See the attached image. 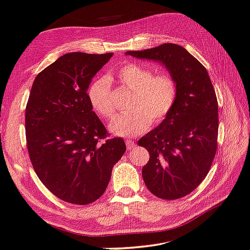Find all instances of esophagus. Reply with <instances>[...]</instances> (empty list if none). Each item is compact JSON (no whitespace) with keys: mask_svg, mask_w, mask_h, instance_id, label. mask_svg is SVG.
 <instances>
[{"mask_svg":"<svg viewBox=\"0 0 250 250\" xmlns=\"http://www.w3.org/2000/svg\"><path fill=\"white\" fill-rule=\"evenodd\" d=\"M125 144H126V148H128V149H132L135 146L134 141L131 140V139H126L125 140Z\"/></svg>","mask_w":250,"mask_h":250,"instance_id":"esophagus-1","label":"esophagus"}]
</instances>
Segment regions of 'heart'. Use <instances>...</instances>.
<instances>
[{
  "label": "heart",
  "mask_w": 250,
  "mask_h": 250,
  "mask_svg": "<svg viewBox=\"0 0 250 250\" xmlns=\"http://www.w3.org/2000/svg\"><path fill=\"white\" fill-rule=\"evenodd\" d=\"M115 78L132 95L129 101L131 111L112 121L109 126L112 133L137 137L144 133L151 124L160 125L174 109L178 84L167 72L154 74L152 67L130 62L118 67ZM87 97L94 111L104 120H111L115 117L116 107L109 78L99 76L93 80L87 88Z\"/></svg>",
  "instance_id": "heart-1"
}]
</instances>
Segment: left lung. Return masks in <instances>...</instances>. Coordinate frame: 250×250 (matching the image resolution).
Wrapping results in <instances>:
<instances>
[{
  "label": "left lung",
  "instance_id": "1",
  "mask_svg": "<svg viewBox=\"0 0 250 250\" xmlns=\"http://www.w3.org/2000/svg\"><path fill=\"white\" fill-rule=\"evenodd\" d=\"M125 54L160 61L178 84L174 109L139 140L149 153L143 180L154 196L176 200L192 192L206 178L217 148L219 105L207 69L176 43Z\"/></svg>",
  "mask_w": 250,
  "mask_h": 250
}]
</instances>
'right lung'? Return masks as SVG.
<instances>
[{
    "label": "right lung",
    "instance_id": "add662e5",
    "mask_svg": "<svg viewBox=\"0 0 250 250\" xmlns=\"http://www.w3.org/2000/svg\"><path fill=\"white\" fill-rule=\"evenodd\" d=\"M111 52L66 53L36 76L25 130L38 178L61 200L86 206L103 196L112 167L125 152L93 111L87 88Z\"/></svg>",
    "mask_w": 250,
    "mask_h": 250
}]
</instances>
